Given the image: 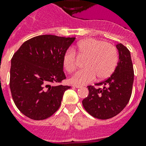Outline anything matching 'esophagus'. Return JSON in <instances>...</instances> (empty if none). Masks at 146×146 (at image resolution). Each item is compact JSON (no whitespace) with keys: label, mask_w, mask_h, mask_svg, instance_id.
<instances>
[{"label":"esophagus","mask_w":146,"mask_h":146,"mask_svg":"<svg viewBox=\"0 0 146 146\" xmlns=\"http://www.w3.org/2000/svg\"><path fill=\"white\" fill-rule=\"evenodd\" d=\"M73 87L76 88H82V86H80V85H73Z\"/></svg>","instance_id":"obj_1"}]
</instances>
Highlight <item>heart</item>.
I'll return each mask as SVG.
<instances>
[{"label":"heart","instance_id":"heart-1","mask_svg":"<svg viewBox=\"0 0 146 146\" xmlns=\"http://www.w3.org/2000/svg\"><path fill=\"white\" fill-rule=\"evenodd\" d=\"M78 55L85 58V69L78 71L71 77L72 84L83 85L94 80L96 76L104 79L112 75L118 61V51L113 45L94 38L82 40L76 46ZM63 64L68 73H73L76 67L75 53L67 51L63 58Z\"/></svg>","mask_w":146,"mask_h":146}]
</instances>
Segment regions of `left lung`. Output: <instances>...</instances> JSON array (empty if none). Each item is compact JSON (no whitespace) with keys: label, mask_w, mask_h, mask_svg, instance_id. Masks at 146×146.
I'll return each instance as SVG.
<instances>
[{"label":"left lung","mask_w":146,"mask_h":146,"mask_svg":"<svg viewBox=\"0 0 146 146\" xmlns=\"http://www.w3.org/2000/svg\"><path fill=\"white\" fill-rule=\"evenodd\" d=\"M118 61L111 76L98 83L103 88L88 86V96L82 100L85 110L94 118L108 119L120 113L128 104L133 83V67L131 52L121 43H117Z\"/></svg>","instance_id":"8db88e82"}]
</instances>
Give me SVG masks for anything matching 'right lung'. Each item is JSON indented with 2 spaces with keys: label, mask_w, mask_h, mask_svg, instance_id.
<instances>
[{
  "label": "right lung",
  "mask_w": 146,
  "mask_h": 146,
  "mask_svg": "<svg viewBox=\"0 0 146 146\" xmlns=\"http://www.w3.org/2000/svg\"><path fill=\"white\" fill-rule=\"evenodd\" d=\"M76 37L41 35L25 42L12 58L9 87L15 106L34 120L52 115L61 106L67 85L63 58Z\"/></svg>",
  "instance_id": "1"
}]
</instances>
